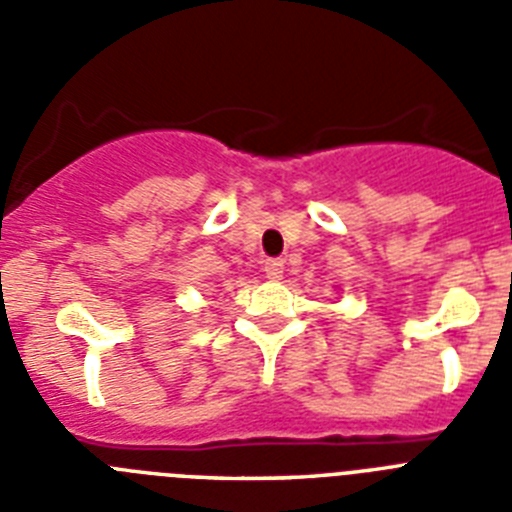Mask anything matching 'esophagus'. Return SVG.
<instances>
[{"mask_svg":"<svg viewBox=\"0 0 512 512\" xmlns=\"http://www.w3.org/2000/svg\"><path fill=\"white\" fill-rule=\"evenodd\" d=\"M264 271H266V277L277 282V279H282V274H284V261L282 259H266Z\"/></svg>","mask_w":512,"mask_h":512,"instance_id":"obj_1","label":"esophagus"}]
</instances>
